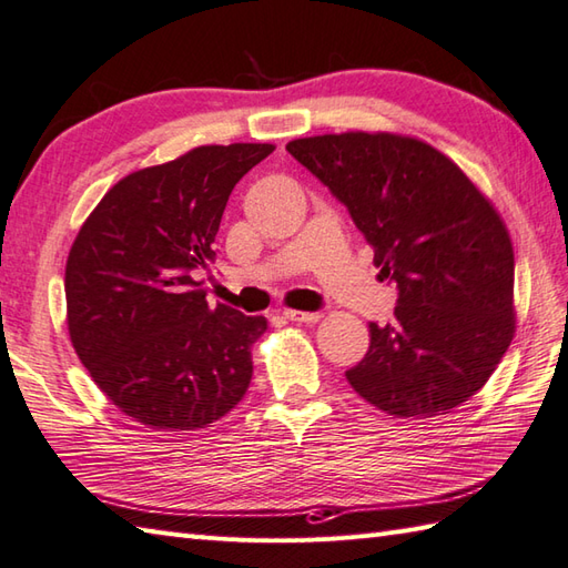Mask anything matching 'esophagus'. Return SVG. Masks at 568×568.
<instances>
[{
	"label": "esophagus",
	"mask_w": 568,
	"mask_h": 568,
	"mask_svg": "<svg viewBox=\"0 0 568 568\" xmlns=\"http://www.w3.org/2000/svg\"><path fill=\"white\" fill-rule=\"evenodd\" d=\"M283 315L291 322H317L322 317L320 312H303V310H283Z\"/></svg>",
	"instance_id": "34e87169"
}]
</instances>
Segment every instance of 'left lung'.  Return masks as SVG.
Instances as JSON below:
<instances>
[{
    "label": "left lung",
    "instance_id": "obj_1",
    "mask_svg": "<svg viewBox=\"0 0 568 568\" xmlns=\"http://www.w3.org/2000/svg\"><path fill=\"white\" fill-rule=\"evenodd\" d=\"M346 204L397 283L395 320L346 381L395 417L452 413L484 388L515 334V253L490 200L429 143L346 131L285 146Z\"/></svg>",
    "mask_w": 568,
    "mask_h": 568
}]
</instances>
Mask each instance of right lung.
<instances>
[{
    "label": "right lung",
    "mask_w": 568,
    "mask_h": 568,
    "mask_svg": "<svg viewBox=\"0 0 568 568\" xmlns=\"http://www.w3.org/2000/svg\"><path fill=\"white\" fill-rule=\"evenodd\" d=\"M273 151V143L197 146L143 168L106 192L72 241V348L98 388L141 425L202 429L246 395L251 346L268 322L212 307L195 273L216 256L234 185Z\"/></svg>",
    "instance_id": "right-lung-1"
}]
</instances>
